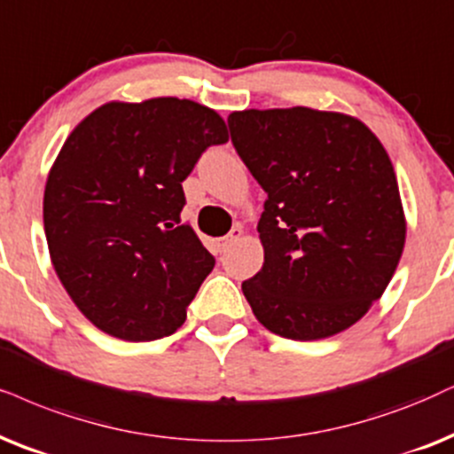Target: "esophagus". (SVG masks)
Wrapping results in <instances>:
<instances>
[{
    "mask_svg": "<svg viewBox=\"0 0 454 454\" xmlns=\"http://www.w3.org/2000/svg\"><path fill=\"white\" fill-rule=\"evenodd\" d=\"M240 237H243V231H240V228H232L231 234H226V237L217 243V247H220V251H228L237 240H240Z\"/></svg>",
    "mask_w": 454,
    "mask_h": 454,
    "instance_id": "1",
    "label": "esophagus"
}]
</instances>
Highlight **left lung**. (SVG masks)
Wrapping results in <instances>:
<instances>
[{"mask_svg": "<svg viewBox=\"0 0 454 454\" xmlns=\"http://www.w3.org/2000/svg\"><path fill=\"white\" fill-rule=\"evenodd\" d=\"M228 128L268 194L263 266L243 283L255 318L295 341L346 331L383 295L404 249L386 148L358 119L308 106L232 113Z\"/></svg>", "mask_w": 454, "mask_h": 454, "instance_id": "left-lung-1", "label": "left lung"}]
</instances>
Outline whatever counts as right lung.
Returning <instances> with one entry per match:
<instances>
[{"label": "right lung", "instance_id": "obj_1", "mask_svg": "<svg viewBox=\"0 0 454 454\" xmlns=\"http://www.w3.org/2000/svg\"><path fill=\"white\" fill-rule=\"evenodd\" d=\"M228 142L192 100L108 102L71 131L48 176L43 228L62 286L91 325L153 341L184 325L215 257L180 220L182 182Z\"/></svg>", "mask_w": 454, "mask_h": 454}]
</instances>
